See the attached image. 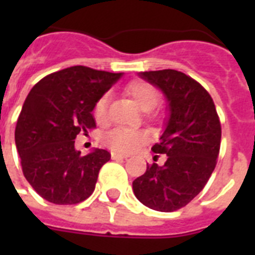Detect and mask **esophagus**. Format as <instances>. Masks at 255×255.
<instances>
[{
    "label": "esophagus",
    "mask_w": 255,
    "mask_h": 255,
    "mask_svg": "<svg viewBox=\"0 0 255 255\" xmlns=\"http://www.w3.org/2000/svg\"><path fill=\"white\" fill-rule=\"evenodd\" d=\"M111 157H112V159L128 158V155L126 154H121V153H117V152H111Z\"/></svg>",
    "instance_id": "1"
}]
</instances>
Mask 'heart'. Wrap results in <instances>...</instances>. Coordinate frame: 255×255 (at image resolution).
<instances>
[{"label": "heart", "mask_w": 255, "mask_h": 255, "mask_svg": "<svg viewBox=\"0 0 255 255\" xmlns=\"http://www.w3.org/2000/svg\"><path fill=\"white\" fill-rule=\"evenodd\" d=\"M126 92L132 97L134 102L144 112L152 111L158 103V92L155 91L153 85L143 80H136L128 85ZM108 96L105 94L94 105V117L98 123H103L106 120ZM105 140L112 149L120 150V152H132L140 148L148 140V136L145 132L140 130L116 128L106 135Z\"/></svg>", "instance_id": "b5f03b06"}]
</instances>
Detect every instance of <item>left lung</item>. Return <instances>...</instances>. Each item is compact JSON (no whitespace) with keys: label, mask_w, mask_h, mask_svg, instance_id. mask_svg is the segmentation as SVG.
Here are the masks:
<instances>
[{"label":"left lung","mask_w":255,"mask_h":255,"mask_svg":"<svg viewBox=\"0 0 255 255\" xmlns=\"http://www.w3.org/2000/svg\"><path fill=\"white\" fill-rule=\"evenodd\" d=\"M158 88L167 102V117L154 153L167 155L163 166L153 163L132 181L140 203L159 212L185 207L206 186L216 167L221 124L208 92L176 70L139 73Z\"/></svg>","instance_id":"obj_1"}]
</instances>
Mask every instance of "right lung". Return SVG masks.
<instances>
[{
	"instance_id": "right-lung-1",
	"label": "right lung",
	"mask_w": 255,
	"mask_h": 255,
	"mask_svg": "<svg viewBox=\"0 0 255 255\" xmlns=\"http://www.w3.org/2000/svg\"><path fill=\"white\" fill-rule=\"evenodd\" d=\"M123 74L73 66L47 75L31 88L15 129L24 176L42 198L76 204L91 197L98 172L111 154L82 155L76 135L96 128L94 105Z\"/></svg>"
}]
</instances>
